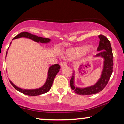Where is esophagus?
<instances>
[{
    "mask_svg": "<svg viewBox=\"0 0 124 124\" xmlns=\"http://www.w3.org/2000/svg\"><path fill=\"white\" fill-rule=\"evenodd\" d=\"M67 62H60V65L61 67L62 68L64 67H66L67 66Z\"/></svg>",
    "mask_w": 124,
    "mask_h": 124,
    "instance_id": "34e87169",
    "label": "esophagus"
}]
</instances>
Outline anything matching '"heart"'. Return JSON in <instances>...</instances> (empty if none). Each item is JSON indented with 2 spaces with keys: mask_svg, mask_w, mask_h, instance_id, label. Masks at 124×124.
I'll use <instances>...</instances> for the list:
<instances>
[{
  "mask_svg": "<svg viewBox=\"0 0 124 124\" xmlns=\"http://www.w3.org/2000/svg\"><path fill=\"white\" fill-rule=\"evenodd\" d=\"M87 48L89 51H92L93 50L92 47H89L88 48V47L86 46L76 47V48H73L69 51V53H68V57L70 58L78 57L85 52Z\"/></svg>",
  "mask_w": 124,
  "mask_h": 124,
  "instance_id": "heart-1",
  "label": "heart"
}]
</instances>
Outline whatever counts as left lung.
<instances>
[{
    "instance_id": "obj_1",
    "label": "left lung",
    "mask_w": 124,
    "mask_h": 124,
    "mask_svg": "<svg viewBox=\"0 0 124 124\" xmlns=\"http://www.w3.org/2000/svg\"><path fill=\"white\" fill-rule=\"evenodd\" d=\"M100 43L97 51H99L95 57L104 58L103 70L98 81L93 85L85 88L76 87L74 85V71L70 80L71 88L79 95H92L100 92L105 88L110 78L113 71V54L110 41L102 34L98 36Z\"/></svg>"
}]
</instances>
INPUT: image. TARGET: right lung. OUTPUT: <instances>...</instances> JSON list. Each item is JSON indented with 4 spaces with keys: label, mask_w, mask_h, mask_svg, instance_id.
<instances>
[{
    "label": "right lung",
    "mask_w": 124,
    "mask_h": 124,
    "mask_svg": "<svg viewBox=\"0 0 124 124\" xmlns=\"http://www.w3.org/2000/svg\"><path fill=\"white\" fill-rule=\"evenodd\" d=\"M20 37H26V38L30 39L33 41H36L37 43H48L51 41L50 39L48 38H44V37H39V36L32 34L31 33H29L28 32H22L20 34H19L16 37H15L13 39V40L16 39L20 38ZM12 42L10 43V44ZM7 53L6 54V57L7 55ZM60 69V66L57 64H54L53 66H50L48 69V76H47V78L46 81L44 83V84L41 87L39 88L36 89H32V90H27V89H22L17 87L16 85H15L11 81V84L13 85V87L16 89V90L19 91V92L23 93V94L25 95H29V96H37L43 94L44 93H46L50 90L51 86H52L53 83L54 79L57 75V74L58 73Z\"/></svg>",
    "instance_id": "1"
}]
</instances>
